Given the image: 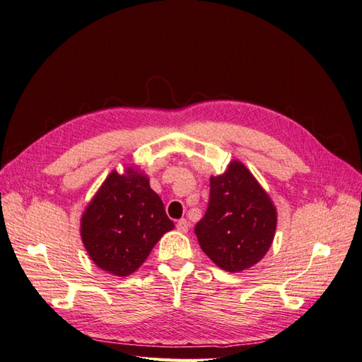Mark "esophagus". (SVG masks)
<instances>
[{
  "label": "esophagus",
  "instance_id": "obj_1",
  "mask_svg": "<svg viewBox=\"0 0 362 362\" xmlns=\"http://www.w3.org/2000/svg\"><path fill=\"white\" fill-rule=\"evenodd\" d=\"M177 228H178V231H181V233H187L189 228H190V223L185 221V218H181V221H178V223H177Z\"/></svg>",
  "mask_w": 362,
  "mask_h": 362
}]
</instances>
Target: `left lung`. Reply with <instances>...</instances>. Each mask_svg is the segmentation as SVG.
I'll return each instance as SVG.
<instances>
[{
    "label": "left lung",
    "mask_w": 362,
    "mask_h": 362,
    "mask_svg": "<svg viewBox=\"0 0 362 362\" xmlns=\"http://www.w3.org/2000/svg\"><path fill=\"white\" fill-rule=\"evenodd\" d=\"M276 208L243 163L233 160L210 178V201L194 233L217 267L242 272L267 254L276 231Z\"/></svg>",
    "instance_id": "left-lung-1"
}]
</instances>
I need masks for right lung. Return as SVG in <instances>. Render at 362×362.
<instances>
[{
    "label": "right lung",
    "instance_id": "right-lung-1",
    "mask_svg": "<svg viewBox=\"0 0 362 362\" xmlns=\"http://www.w3.org/2000/svg\"><path fill=\"white\" fill-rule=\"evenodd\" d=\"M160 196L137 168L113 170L81 216V240L95 264L128 276L144 264L158 240L173 229Z\"/></svg>",
    "mask_w": 362,
    "mask_h": 362
}]
</instances>
